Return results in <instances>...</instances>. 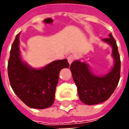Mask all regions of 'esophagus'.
Returning a JSON list of instances; mask_svg holds the SVG:
<instances>
[{"mask_svg":"<svg viewBox=\"0 0 129 129\" xmlns=\"http://www.w3.org/2000/svg\"><path fill=\"white\" fill-rule=\"evenodd\" d=\"M67 59H68V63H69L70 64H71V63L75 61V56H73V55H69V56L67 57Z\"/></svg>","mask_w":129,"mask_h":129,"instance_id":"34e87169","label":"esophagus"}]
</instances>
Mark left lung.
<instances>
[{
  "instance_id": "obj_1",
  "label": "left lung",
  "mask_w": 129,
  "mask_h": 129,
  "mask_svg": "<svg viewBox=\"0 0 129 129\" xmlns=\"http://www.w3.org/2000/svg\"><path fill=\"white\" fill-rule=\"evenodd\" d=\"M113 48L115 64L111 72L104 77L94 75L86 63L75 61L70 65L73 80L77 87L79 99L87 105H94L106 101L113 93L120 79L121 61L116 41L112 34L103 39Z\"/></svg>"
}]
</instances>
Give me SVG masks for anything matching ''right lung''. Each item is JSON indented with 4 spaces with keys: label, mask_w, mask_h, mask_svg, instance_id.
<instances>
[{
    "label": "right lung",
    "mask_w": 129,
    "mask_h": 129,
    "mask_svg": "<svg viewBox=\"0 0 129 129\" xmlns=\"http://www.w3.org/2000/svg\"><path fill=\"white\" fill-rule=\"evenodd\" d=\"M19 34L10 50L7 72L10 85L20 100L30 108L44 109L52 105L59 73L70 64L67 59L52 62L40 70L22 62L19 51Z\"/></svg>",
    "instance_id": "obj_1"
}]
</instances>
